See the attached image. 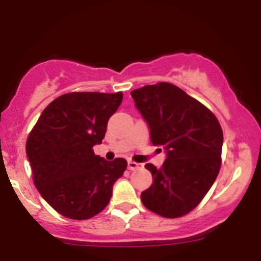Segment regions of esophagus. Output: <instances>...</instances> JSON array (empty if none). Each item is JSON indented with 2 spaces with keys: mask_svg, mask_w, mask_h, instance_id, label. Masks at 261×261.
I'll use <instances>...</instances> for the list:
<instances>
[{
  "mask_svg": "<svg viewBox=\"0 0 261 261\" xmlns=\"http://www.w3.org/2000/svg\"><path fill=\"white\" fill-rule=\"evenodd\" d=\"M141 166H142V164L136 163V162H134V161H128V162H127V168L130 169V170H134V169L140 168Z\"/></svg>",
  "mask_w": 261,
  "mask_h": 261,
  "instance_id": "1",
  "label": "esophagus"
}]
</instances>
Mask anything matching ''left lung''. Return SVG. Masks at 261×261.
<instances>
[{"label":"left lung","instance_id":"1","mask_svg":"<svg viewBox=\"0 0 261 261\" xmlns=\"http://www.w3.org/2000/svg\"><path fill=\"white\" fill-rule=\"evenodd\" d=\"M149 127L151 142L166 151L161 168L146 164L153 182L141 201L167 218L187 215L199 205L221 168L222 128L205 106L172 83L160 82L131 92Z\"/></svg>","mask_w":261,"mask_h":261}]
</instances>
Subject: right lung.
<instances>
[{"mask_svg":"<svg viewBox=\"0 0 261 261\" xmlns=\"http://www.w3.org/2000/svg\"><path fill=\"white\" fill-rule=\"evenodd\" d=\"M122 93L73 92L53 100L27 140L25 152L40 195L62 216L88 220L107 207L127 162L95 155Z\"/></svg>","mask_w":261,"mask_h":261,"instance_id":"add662e5","label":"right lung"}]
</instances>
